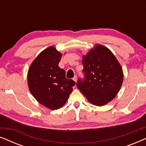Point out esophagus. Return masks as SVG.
<instances>
[{"label": "esophagus", "instance_id": "esophagus-1", "mask_svg": "<svg viewBox=\"0 0 146 146\" xmlns=\"http://www.w3.org/2000/svg\"><path fill=\"white\" fill-rule=\"evenodd\" d=\"M77 76H74V78H73V80H74V81H75V82H76L77 81Z\"/></svg>", "mask_w": 146, "mask_h": 146}]
</instances>
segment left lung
Segmentation results:
<instances>
[{
	"instance_id": "1",
	"label": "left lung",
	"mask_w": 146,
	"mask_h": 146,
	"mask_svg": "<svg viewBox=\"0 0 146 146\" xmlns=\"http://www.w3.org/2000/svg\"><path fill=\"white\" fill-rule=\"evenodd\" d=\"M84 78L77 87L90 102L102 106L114 98L123 82V71L114 55L106 47L96 46L83 56Z\"/></svg>"
}]
</instances>
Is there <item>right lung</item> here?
<instances>
[{
  "mask_svg": "<svg viewBox=\"0 0 146 146\" xmlns=\"http://www.w3.org/2000/svg\"><path fill=\"white\" fill-rule=\"evenodd\" d=\"M62 54L54 47L43 50L32 63L28 72V84L35 98L51 110L66 102L76 82L66 78V72L58 66Z\"/></svg>",
  "mask_w": 146,
  "mask_h": 146,
  "instance_id": "right-lung-1",
  "label": "right lung"
}]
</instances>
